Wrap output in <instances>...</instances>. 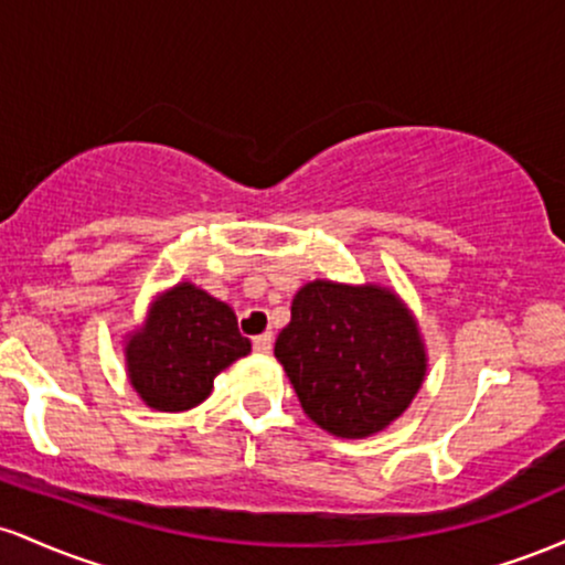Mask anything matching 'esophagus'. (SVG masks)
Segmentation results:
<instances>
[{
    "label": "esophagus",
    "mask_w": 565,
    "mask_h": 565,
    "mask_svg": "<svg viewBox=\"0 0 565 565\" xmlns=\"http://www.w3.org/2000/svg\"><path fill=\"white\" fill-rule=\"evenodd\" d=\"M252 348H255V353H270V348H274V334H257L255 340H252Z\"/></svg>",
    "instance_id": "obj_1"
}]
</instances>
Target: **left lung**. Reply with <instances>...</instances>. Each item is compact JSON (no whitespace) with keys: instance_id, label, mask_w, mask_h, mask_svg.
Returning a JSON list of instances; mask_svg holds the SVG:
<instances>
[{"instance_id":"left-lung-1","label":"left lung","mask_w":565,"mask_h":565,"mask_svg":"<svg viewBox=\"0 0 565 565\" xmlns=\"http://www.w3.org/2000/svg\"><path fill=\"white\" fill-rule=\"evenodd\" d=\"M274 353L305 414L340 438L391 425L425 377L417 323L393 291L374 284H305Z\"/></svg>"}]
</instances>
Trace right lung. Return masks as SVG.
<instances>
[{
  "mask_svg": "<svg viewBox=\"0 0 565 565\" xmlns=\"http://www.w3.org/2000/svg\"><path fill=\"white\" fill-rule=\"evenodd\" d=\"M249 350L228 305L185 281L153 302L146 329L129 340V382L151 408L185 412Z\"/></svg>",
  "mask_w": 565,
  "mask_h": 565,
  "instance_id": "add662e5",
  "label": "right lung"
}]
</instances>
